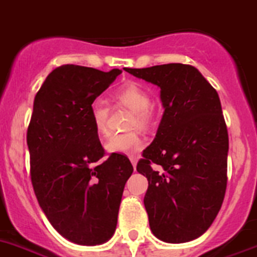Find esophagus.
Returning a JSON list of instances; mask_svg holds the SVG:
<instances>
[{
  "instance_id": "34e87169",
  "label": "esophagus",
  "mask_w": 257,
  "mask_h": 257,
  "mask_svg": "<svg viewBox=\"0 0 257 257\" xmlns=\"http://www.w3.org/2000/svg\"><path fill=\"white\" fill-rule=\"evenodd\" d=\"M129 159H131L133 167H135V170H136V166H137V161H139V157H136V155H131V157H129Z\"/></svg>"
}]
</instances>
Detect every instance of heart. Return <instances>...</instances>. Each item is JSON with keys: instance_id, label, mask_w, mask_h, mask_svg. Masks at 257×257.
<instances>
[{"instance_id": "heart-1", "label": "heart", "mask_w": 257, "mask_h": 257, "mask_svg": "<svg viewBox=\"0 0 257 257\" xmlns=\"http://www.w3.org/2000/svg\"><path fill=\"white\" fill-rule=\"evenodd\" d=\"M115 100L128 107L135 113L132 126L146 128L152 121V98L150 94L142 86L137 83H128L118 88L115 94ZM90 116L94 129L99 136L107 132V116L108 108L102 100H94L90 105ZM144 146V140L137 132L121 133L111 136L104 144V149L109 154L132 155L139 153Z\"/></svg>"}]
</instances>
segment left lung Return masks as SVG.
<instances>
[{"mask_svg": "<svg viewBox=\"0 0 257 257\" xmlns=\"http://www.w3.org/2000/svg\"><path fill=\"white\" fill-rule=\"evenodd\" d=\"M125 72L161 88L165 112L137 171L148 178L144 204L162 242L201 236L221 209L228 135L218 92L195 66L166 64Z\"/></svg>", "mask_w": 257, "mask_h": 257, "instance_id": "8db88e82", "label": "left lung"}]
</instances>
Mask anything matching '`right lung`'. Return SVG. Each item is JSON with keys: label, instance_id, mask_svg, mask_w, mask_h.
Instances as JSON below:
<instances>
[{"label": "right lung", "instance_id": "add662e5", "mask_svg": "<svg viewBox=\"0 0 257 257\" xmlns=\"http://www.w3.org/2000/svg\"><path fill=\"white\" fill-rule=\"evenodd\" d=\"M120 73L62 65L49 73L34 100L27 131L34 191L51 225L75 244L111 239L133 172L125 155L98 162L104 149L90 116L91 103Z\"/></svg>", "mask_w": 257, "mask_h": 257}]
</instances>
